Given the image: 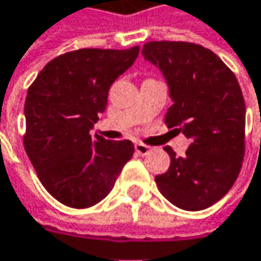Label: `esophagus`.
<instances>
[{"label":"esophagus","mask_w":261,"mask_h":261,"mask_svg":"<svg viewBox=\"0 0 261 261\" xmlns=\"http://www.w3.org/2000/svg\"><path fill=\"white\" fill-rule=\"evenodd\" d=\"M134 148H136V152L140 155H146L151 151V148L148 145H143V143H136Z\"/></svg>","instance_id":"34e87169"}]
</instances>
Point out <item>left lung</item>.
<instances>
[{
    "mask_svg": "<svg viewBox=\"0 0 261 261\" xmlns=\"http://www.w3.org/2000/svg\"><path fill=\"white\" fill-rule=\"evenodd\" d=\"M142 55L156 65L173 105L166 124L190 139L184 156L170 146V167L156 175L160 193L184 211L223 199L245 155V101L233 71L212 50L187 41H149Z\"/></svg>",
    "mask_w": 261,
    "mask_h": 261,
    "instance_id": "obj_1",
    "label": "left lung"
}]
</instances>
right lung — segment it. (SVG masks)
I'll list each match as a JSON object with an SVG mask.
<instances>
[{"instance_id": "add662e5", "label": "right lung", "mask_w": 261, "mask_h": 261, "mask_svg": "<svg viewBox=\"0 0 261 261\" xmlns=\"http://www.w3.org/2000/svg\"><path fill=\"white\" fill-rule=\"evenodd\" d=\"M130 49H79L47 62L28 89L23 146L47 193L85 209L112 191L133 156L130 140L112 142L89 131L106 110L110 85L139 55Z\"/></svg>"}]
</instances>
